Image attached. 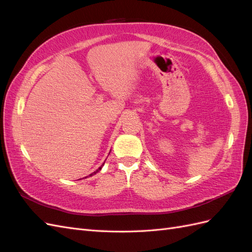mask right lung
<instances>
[{
    "label": "right lung",
    "instance_id": "add662e5",
    "mask_svg": "<svg viewBox=\"0 0 252 252\" xmlns=\"http://www.w3.org/2000/svg\"><path fill=\"white\" fill-rule=\"evenodd\" d=\"M103 165H104V164H103ZM103 165H102V166H101V167H100V168H98V169H97V170H96V171H94V173H91V174H90V175H93V174H94V173H96V172H97V171H100V170H101V169H102V167H103Z\"/></svg>",
    "mask_w": 252,
    "mask_h": 252
}]
</instances>
